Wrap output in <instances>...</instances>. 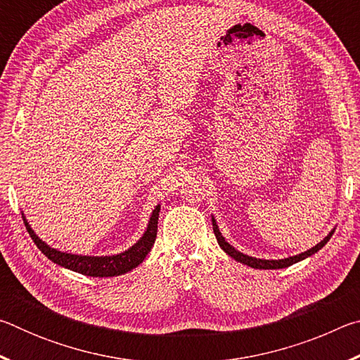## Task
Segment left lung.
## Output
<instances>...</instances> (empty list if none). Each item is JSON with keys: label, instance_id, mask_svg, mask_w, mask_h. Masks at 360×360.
Listing matches in <instances>:
<instances>
[{"label": "left lung", "instance_id": "left-lung-1", "mask_svg": "<svg viewBox=\"0 0 360 360\" xmlns=\"http://www.w3.org/2000/svg\"><path fill=\"white\" fill-rule=\"evenodd\" d=\"M212 230H214V235H216V238H217L219 246H221L224 251L230 255V257H233L235 260H238V262H241V264L249 265V266H252V268H260V270H276V268H285V266H290L292 264H297V262H300L303 259L309 257V255H313L314 252H318L321 248H324L327 245V241L330 240V236L333 235V231H330V233H328L326 238L319 243V245H316L314 248L308 249L307 252H302V254H298V255H294V257L281 259V260H262V259L249 257V255L243 254L240 251H236L235 248H231L229 243L224 240V236L221 235V231H219L214 219H212Z\"/></svg>", "mask_w": 360, "mask_h": 360}]
</instances>
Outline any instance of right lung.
<instances>
[{"instance_id":"add662e5","label":"right lung","mask_w":360,"mask_h":360,"mask_svg":"<svg viewBox=\"0 0 360 360\" xmlns=\"http://www.w3.org/2000/svg\"><path fill=\"white\" fill-rule=\"evenodd\" d=\"M158 212H160V206H157L154 212H152L148 230H146L143 238L139 240L135 246H131L129 251L122 254L111 255V257H108V255L106 257H89V255H75V254L60 252L57 249H52L51 246H47L44 241H41L38 236L34 235V231L30 229V225L27 222H25V227L28 230L30 236L33 238L34 245L38 246L39 251L44 254L47 259H51L53 264L70 268V270L81 273V275H85V276L106 278V276L124 275V273L136 268L146 259V255L149 254L157 236Z\"/></svg>"}]
</instances>
